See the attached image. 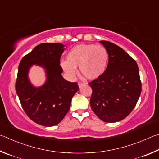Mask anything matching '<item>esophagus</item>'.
<instances>
[{"label": "esophagus", "mask_w": 159, "mask_h": 159, "mask_svg": "<svg viewBox=\"0 0 159 159\" xmlns=\"http://www.w3.org/2000/svg\"><path fill=\"white\" fill-rule=\"evenodd\" d=\"M85 84H84V83H81V82H79L78 83V86H79L80 88H82L83 86H84Z\"/></svg>", "instance_id": "34e87169"}]
</instances>
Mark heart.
<instances>
[{
    "label": "heart",
    "mask_w": 159,
    "mask_h": 159,
    "mask_svg": "<svg viewBox=\"0 0 159 159\" xmlns=\"http://www.w3.org/2000/svg\"><path fill=\"white\" fill-rule=\"evenodd\" d=\"M108 63V53L105 47L93 44H77L70 50L67 61L61 66L70 77L77 74V67L86 79H98L104 73Z\"/></svg>",
    "instance_id": "1"
}]
</instances>
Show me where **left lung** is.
Segmentation results:
<instances>
[{"instance_id": "left-lung-1", "label": "left lung", "mask_w": 159, "mask_h": 159, "mask_svg": "<svg viewBox=\"0 0 159 159\" xmlns=\"http://www.w3.org/2000/svg\"><path fill=\"white\" fill-rule=\"evenodd\" d=\"M108 53L103 74L89 83L92 89L90 105L102 121L115 123L132 112L142 85L138 64L124 50L110 42L100 41Z\"/></svg>"}]
</instances>
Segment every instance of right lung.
<instances>
[{
  "label": "right lung",
  "instance_id": "1",
  "mask_svg": "<svg viewBox=\"0 0 159 159\" xmlns=\"http://www.w3.org/2000/svg\"><path fill=\"white\" fill-rule=\"evenodd\" d=\"M64 51L61 43H42L22 58L19 65L15 89L27 116L44 126L62 121L69 111L71 100L79 90L77 82L67 81L61 75L60 58ZM33 65L46 70V82L41 87L32 85L27 75Z\"/></svg>",
  "mask_w": 159,
  "mask_h": 159
}]
</instances>
